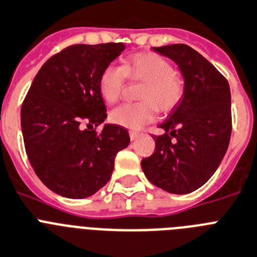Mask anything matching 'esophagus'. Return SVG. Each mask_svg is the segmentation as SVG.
I'll list each match as a JSON object with an SVG mask.
<instances>
[{
    "label": "esophagus",
    "mask_w": 257,
    "mask_h": 257,
    "mask_svg": "<svg viewBox=\"0 0 257 257\" xmlns=\"http://www.w3.org/2000/svg\"><path fill=\"white\" fill-rule=\"evenodd\" d=\"M138 136H140V132H137V131H129V137H131L132 141H135V140H137Z\"/></svg>",
    "instance_id": "esophagus-1"
}]
</instances>
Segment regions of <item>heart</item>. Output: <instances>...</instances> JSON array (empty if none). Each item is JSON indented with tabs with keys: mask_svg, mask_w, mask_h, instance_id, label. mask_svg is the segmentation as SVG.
<instances>
[{
	"mask_svg": "<svg viewBox=\"0 0 257 257\" xmlns=\"http://www.w3.org/2000/svg\"><path fill=\"white\" fill-rule=\"evenodd\" d=\"M126 79L142 81L138 98L141 101L124 103L111 111L110 120L116 125L140 129L153 121L156 111L171 112L185 95V81L168 59L156 53H137L121 66H106L98 79V90L107 103L120 99Z\"/></svg>",
	"mask_w": 257,
	"mask_h": 257,
	"instance_id": "heart-1",
	"label": "heart"
}]
</instances>
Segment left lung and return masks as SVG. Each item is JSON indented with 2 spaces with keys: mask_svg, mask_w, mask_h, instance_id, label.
<instances>
[{
  "mask_svg": "<svg viewBox=\"0 0 257 257\" xmlns=\"http://www.w3.org/2000/svg\"><path fill=\"white\" fill-rule=\"evenodd\" d=\"M178 64L185 95L155 136V151L142 159L149 181L173 194H187L206 184L229 146L231 106L229 82L213 64L185 44L154 48Z\"/></svg>",
  "mask_w": 257,
  "mask_h": 257,
  "instance_id": "1",
  "label": "left lung"
}]
</instances>
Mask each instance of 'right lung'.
Wrapping results in <instances>:
<instances>
[{
	"label": "right lung",
	"instance_id": "obj_1",
	"mask_svg": "<svg viewBox=\"0 0 257 257\" xmlns=\"http://www.w3.org/2000/svg\"><path fill=\"white\" fill-rule=\"evenodd\" d=\"M125 49L121 42L75 44L40 68L22 104L24 147L33 171L66 198L93 195L108 182L116 154L131 142L128 131L107 124L98 79Z\"/></svg>",
	"mask_w": 257,
	"mask_h": 257
}]
</instances>
